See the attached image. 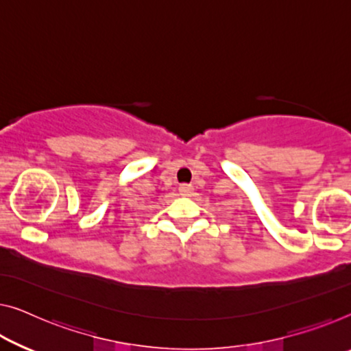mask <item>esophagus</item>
I'll return each mask as SVG.
<instances>
[{"label":"esophagus","mask_w":351,"mask_h":351,"mask_svg":"<svg viewBox=\"0 0 351 351\" xmlns=\"http://www.w3.org/2000/svg\"><path fill=\"white\" fill-rule=\"evenodd\" d=\"M192 192H193V187L191 184H181L180 186V193H181V195L189 197Z\"/></svg>","instance_id":"obj_1"}]
</instances>
